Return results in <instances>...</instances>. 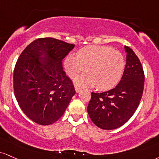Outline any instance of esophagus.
Returning a JSON list of instances; mask_svg holds the SVG:
<instances>
[{
  "label": "esophagus",
  "instance_id": "esophagus-1",
  "mask_svg": "<svg viewBox=\"0 0 159 159\" xmlns=\"http://www.w3.org/2000/svg\"><path fill=\"white\" fill-rule=\"evenodd\" d=\"M75 92H76V93H80V92L81 91V88H80L79 87H78V86H75Z\"/></svg>",
  "mask_w": 159,
  "mask_h": 159
}]
</instances>
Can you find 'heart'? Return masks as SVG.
I'll return each instance as SVG.
<instances>
[{"label": "heart", "instance_id": "obj_1", "mask_svg": "<svg viewBox=\"0 0 159 159\" xmlns=\"http://www.w3.org/2000/svg\"><path fill=\"white\" fill-rule=\"evenodd\" d=\"M78 55H68L64 59V68L71 78L87 72L75 83L82 87H95L101 90L113 88L123 75L125 62L119 51L109 46L89 45L78 50Z\"/></svg>", "mask_w": 159, "mask_h": 159}]
</instances>
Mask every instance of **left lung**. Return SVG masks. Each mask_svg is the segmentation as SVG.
I'll list each match as a JSON object with an SVG mask.
<instances>
[{
    "label": "left lung",
    "mask_w": 159,
    "mask_h": 159,
    "mask_svg": "<svg viewBox=\"0 0 159 159\" xmlns=\"http://www.w3.org/2000/svg\"><path fill=\"white\" fill-rule=\"evenodd\" d=\"M126 65L122 78L114 89L92 93L87 107L91 120L97 127L110 130L129 121L139 105L144 85L142 66L133 49L124 46Z\"/></svg>",
    "instance_id": "1"
}]
</instances>
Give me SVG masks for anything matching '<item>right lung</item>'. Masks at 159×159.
<instances>
[{"label": "right lung", "instance_id": "obj_1", "mask_svg": "<svg viewBox=\"0 0 159 159\" xmlns=\"http://www.w3.org/2000/svg\"><path fill=\"white\" fill-rule=\"evenodd\" d=\"M74 44L53 38L36 39L25 48L15 66L14 93L32 121L49 125L60 118L75 94L62 60Z\"/></svg>", "mask_w": 159, "mask_h": 159}]
</instances>
